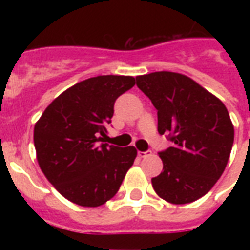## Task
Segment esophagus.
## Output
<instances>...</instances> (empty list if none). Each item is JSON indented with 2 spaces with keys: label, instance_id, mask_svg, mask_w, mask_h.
I'll use <instances>...</instances> for the list:
<instances>
[{
  "label": "esophagus",
  "instance_id": "obj_1",
  "mask_svg": "<svg viewBox=\"0 0 250 250\" xmlns=\"http://www.w3.org/2000/svg\"><path fill=\"white\" fill-rule=\"evenodd\" d=\"M152 152L150 150H147V151H138V157L139 158H146V157H150Z\"/></svg>",
  "mask_w": 250,
  "mask_h": 250
}]
</instances>
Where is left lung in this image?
Instances as JSON below:
<instances>
[{
  "label": "left lung",
  "mask_w": 250,
  "mask_h": 250,
  "mask_svg": "<svg viewBox=\"0 0 250 250\" xmlns=\"http://www.w3.org/2000/svg\"><path fill=\"white\" fill-rule=\"evenodd\" d=\"M136 85L157 108L158 132L174 143L159 152L163 171L151 179L152 188L170 204L197 201L229 161L234 128L228 109L193 79L175 72L142 75Z\"/></svg>",
  "instance_id": "left-lung-1"
}]
</instances>
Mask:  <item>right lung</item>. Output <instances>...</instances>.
Segmentation results:
<instances>
[{
	"label": "right lung",
	"mask_w": 250,
	"mask_h": 250,
	"mask_svg": "<svg viewBox=\"0 0 250 250\" xmlns=\"http://www.w3.org/2000/svg\"><path fill=\"white\" fill-rule=\"evenodd\" d=\"M134 85L132 76L83 80L57 96L36 123L33 141L40 168L73 204H105L118 193L135 161V147L104 143L116 99Z\"/></svg>",
	"instance_id": "obj_1"
}]
</instances>
